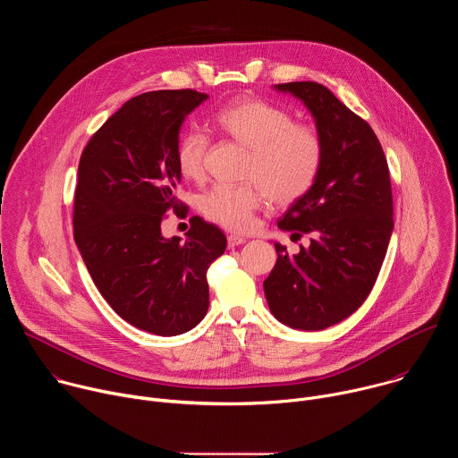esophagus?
I'll list each match as a JSON object with an SVG mask.
<instances>
[{
	"label": "esophagus",
	"instance_id": "esophagus-1",
	"mask_svg": "<svg viewBox=\"0 0 458 458\" xmlns=\"http://www.w3.org/2000/svg\"><path fill=\"white\" fill-rule=\"evenodd\" d=\"M244 242H246V239L241 237V235H228V248H235V246H241Z\"/></svg>",
	"mask_w": 458,
	"mask_h": 458
}]
</instances>
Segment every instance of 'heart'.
Masks as SVG:
<instances>
[{
	"label": "heart",
	"instance_id": "obj_1",
	"mask_svg": "<svg viewBox=\"0 0 458 458\" xmlns=\"http://www.w3.org/2000/svg\"><path fill=\"white\" fill-rule=\"evenodd\" d=\"M214 124L223 136L250 150L244 177L253 182L216 184L208 190L199 201L207 219L226 230L244 232L253 225V216L267 195L272 203L288 207L302 199L315 184L324 161V141L313 126L295 123L288 110L244 98L223 106L214 115ZM207 147V136L198 130L181 134L175 165L182 179L203 181Z\"/></svg>",
	"mask_w": 458,
	"mask_h": 458
}]
</instances>
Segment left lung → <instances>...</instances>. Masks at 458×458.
<instances>
[{"instance_id":"left-lung-1","label":"left lung","mask_w":458,"mask_h":458,"mask_svg":"<svg viewBox=\"0 0 458 458\" xmlns=\"http://www.w3.org/2000/svg\"><path fill=\"white\" fill-rule=\"evenodd\" d=\"M276 89L308 106L324 161L311 190L277 223L292 237L310 235V246L288 255L276 242L265 295L277 320L315 332L350 317L373 290L394 232V195L384 150L362 117L315 81Z\"/></svg>"}]
</instances>
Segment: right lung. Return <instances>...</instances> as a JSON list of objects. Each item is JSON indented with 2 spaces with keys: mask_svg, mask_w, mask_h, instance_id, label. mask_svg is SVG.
Segmentation results:
<instances>
[{
  "mask_svg": "<svg viewBox=\"0 0 458 458\" xmlns=\"http://www.w3.org/2000/svg\"><path fill=\"white\" fill-rule=\"evenodd\" d=\"M208 96L191 89L136 96L87 143L74 195V239L110 308L148 334L191 330L208 311L207 272L226 237L201 217L186 239H165L181 174L175 145L184 117Z\"/></svg>",
  "mask_w": 458,
  "mask_h": 458,
  "instance_id": "1",
  "label": "right lung"
}]
</instances>
